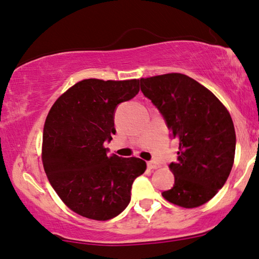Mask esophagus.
Wrapping results in <instances>:
<instances>
[{
	"label": "esophagus",
	"instance_id": "1",
	"mask_svg": "<svg viewBox=\"0 0 259 259\" xmlns=\"http://www.w3.org/2000/svg\"><path fill=\"white\" fill-rule=\"evenodd\" d=\"M147 167L150 169H157V168H159V165L155 161H148L147 162Z\"/></svg>",
	"mask_w": 259,
	"mask_h": 259
}]
</instances>
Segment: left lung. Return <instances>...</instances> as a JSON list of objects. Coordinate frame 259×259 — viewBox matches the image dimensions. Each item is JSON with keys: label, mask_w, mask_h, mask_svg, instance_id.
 <instances>
[{"label": "left lung", "mask_w": 259, "mask_h": 259, "mask_svg": "<svg viewBox=\"0 0 259 259\" xmlns=\"http://www.w3.org/2000/svg\"><path fill=\"white\" fill-rule=\"evenodd\" d=\"M140 88L178 141L177 162L169 164L175 185L162 197L185 208L201 206L231 172L236 151L231 115L211 91L185 74L143 77Z\"/></svg>", "instance_id": "8db88e82"}]
</instances>
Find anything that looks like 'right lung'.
<instances>
[{
    "label": "right lung",
    "instance_id": "add662e5",
    "mask_svg": "<svg viewBox=\"0 0 259 259\" xmlns=\"http://www.w3.org/2000/svg\"><path fill=\"white\" fill-rule=\"evenodd\" d=\"M139 92V80L86 79L68 88L52 106L44 127L42 162L66 206L82 217L108 221L125 210L143 159L107 155L115 133L114 111Z\"/></svg>",
    "mask_w": 259,
    "mask_h": 259
}]
</instances>
